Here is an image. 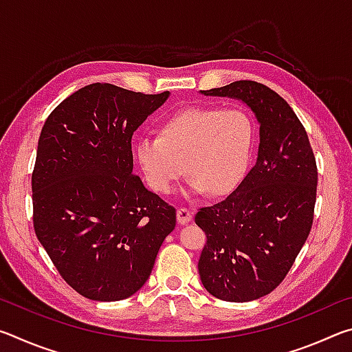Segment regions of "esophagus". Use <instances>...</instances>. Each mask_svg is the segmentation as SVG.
Segmentation results:
<instances>
[{
	"mask_svg": "<svg viewBox=\"0 0 352 352\" xmlns=\"http://www.w3.org/2000/svg\"><path fill=\"white\" fill-rule=\"evenodd\" d=\"M190 219H192V211H189L188 208H183V206L178 208V210H177V220H178V223L184 225V223L190 222Z\"/></svg>",
	"mask_w": 352,
	"mask_h": 352,
	"instance_id": "obj_1",
	"label": "esophagus"
}]
</instances>
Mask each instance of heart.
Segmentation results:
<instances>
[{
	"mask_svg": "<svg viewBox=\"0 0 352 352\" xmlns=\"http://www.w3.org/2000/svg\"><path fill=\"white\" fill-rule=\"evenodd\" d=\"M254 136L252 115L239 107H186L164 119L158 138L136 142L135 155L155 192L172 194L188 172L192 192L225 195L245 177Z\"/></svg>",
	"mask_w": 352,
	"mask_h": 352,
	"instance_id": "b5f03b06",
	"label": "heart"
}]
</instances>
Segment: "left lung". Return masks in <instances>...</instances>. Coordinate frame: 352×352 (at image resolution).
Listing matches in <instances>:
<instances>
[{"label": "left lung", "mask_w": 352, "mask_h": 352, "mask_svg": "<svg viewBox=\"0 0 352 352\" xmlns=\"http://www.w3.org/2000/svg\"><path fill=\"white\" fill-rule=\"evenodd\" d=\"M201 93L242 100L261 126L252 170L225 200L195 214L206 234L201 284L219 300L253 301L283 283L311 233L317 163L300 119L269 87L237 80Z\"/></svg>", "instance_id": "left-lung-1"}]
</instances>
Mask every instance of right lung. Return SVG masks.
<instances>
[{"instance_id": "add662e5", "label": "right lung", "mask_w": 352, "mask_h": 352, "mask_svg": "<svg viewBox=\"0 0 352 352\" xmlns=\"http://www.w3.org/2000/svg\"><path fill=\"white\" fill-rule=\"evenodd\" d=\"M169 91L91 83L41 129L32 172L34 230L60 276L94 301L132 296L175 228V208L133 175L132 136Z\"/></svg>"}]
</instances>
